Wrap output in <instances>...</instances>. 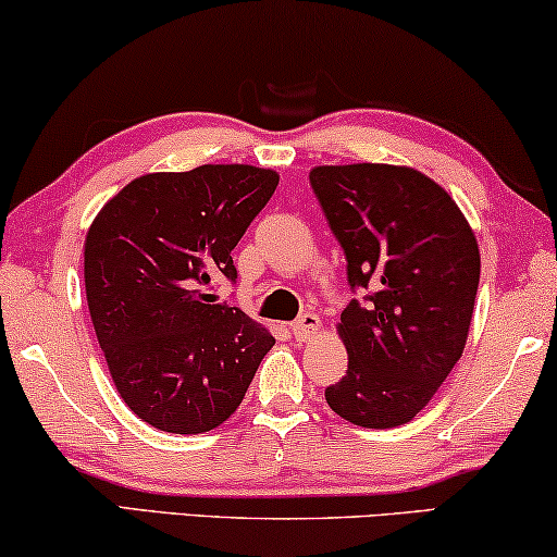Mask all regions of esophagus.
Returning a JSON list of instances; mask_svg holds the SVG:
<instances>
[{"label":"esophagus","mask_w":557,"mask_h":557,"mask_svg":"<svg viewBox=\"0 0 557 557\" xmlns=\"http://www.w3.org/2000/svg\"><path fill=\"white\" fill-rule=\"evenodd\" d=\"M319 326H322V319H319L317 314H311V311H307V314H301L299 322L292 326V332L299 342H309L319 332Z\"/></svg>","instance_id":"obj_1"}]
</instances>
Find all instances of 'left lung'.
<instances>
[{"instance_id": "1", "label": "left lung", "mask_w": 557, "mask_h": 557, "mask_svg": "<svg viewBox=\"0 0 557 557\" xmlns=\"http://www.w3.org/2000/svg\"><path fill=\"white\" fill-rule=\"evenodd\" d=\"M352 288H370L337 324L347 375L324 391L362 429L421 413L459 362L479 286V246L459 205L429 174L398 164H322L309 172Z\"/></svg>"}]
</instances>
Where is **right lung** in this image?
<instances>
[{
    "mask_svg": "<svg viewBox=\"0 0 557 557\" xmlns=\"http://www.w3.org/2000/svg\"><path fill=\"white\" fill-rule=\"evenodd\" d=\"M278 185L273 170L202 164L128 182L86 233V299L111 380L144 423L205 433L225 423L273 347L208 286L235 278L231 250Z\"/></svg>",
    "mask_w": 557,
    "mask_h": 557,
    "instance_id": "right-lung-1",
    "label": "right lung"
}]
</instances>
